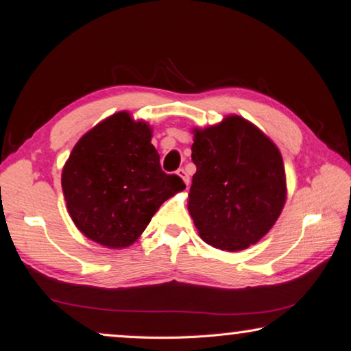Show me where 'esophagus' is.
<instances>
[{
  "label": "esophagus",
  "mask_w": 351,
  "mask_h": 351,
  "mask_svg": "<svg viewBox=\"0 0 351 351\" xmlns=\"http://www.w3.org/2000/svg\"><path fill=\"white\" fill-rule=\"evenodd\" d=\"M176 175H178V176H180V178H181V180L184 181V184H185V185H187V187H189L190 178H189V173H187V171H185L184 169H180V170H178V171H176Z\"/></svg>",
  "instance_id": "1"
}]
</instances>
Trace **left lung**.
<instances>
[{
  "label": "left lung",
  "mask_w": 351,
  "mask_h": 351,
  "mask_svg": "<svg viewBox=\"0 0 351 351\" xmlns=\"http://www.w3.org/2000/svg\"><path fill=\"white\" fill-rule=\"evenodd\" d=\"M196 164L189 213L199 236L222 251L257 243L277 222L286 202L283 158L269 136L240 115L195 128Z\"/></svg>",
  "instance_id": "1"
}]
</instances>
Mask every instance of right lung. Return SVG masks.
I'll use <instances>...</instances> for the list:
<instances>
[{
    "instance_id": "1",
    "label": "right lung",
    "mask_w": 351,
    "mask_h": 351,
    "mask_svg": "<svg viewBox=\"0 0 351 351\" xmlns=\"http://www.w3.org/2000/svg\"><path fill=\"white\" fill-rule=\"evenodd\" d=\"M152 128L128 111L115 112L82 136L62 169L66 210L93 242L121 250L136 242L180 176L164 173Z\"/></svg>"
}]
</instances>
